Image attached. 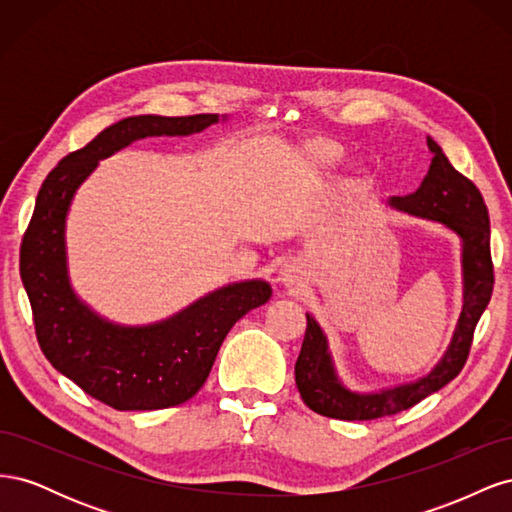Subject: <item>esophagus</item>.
Returning a JSON list of instances; mask_svg holds the SVG:
<instances>
[{
    "label": "esophagus",
    "instance_id": "34e87169",
    "mask_svg": "<svg viewBox=\"0 0 512 512\" xmlns=\"http://www.w3.org/2000/svg\"><path fill=\"white\" fill-rule=\"evenodd\" d=\"M299 271L297 269H294L292 265H284L282 269H280V282H284L286 286H299V275H297Z\"/></svg>",
    "mask_w": 512,
    "mask_h": 512
}]
</instances>
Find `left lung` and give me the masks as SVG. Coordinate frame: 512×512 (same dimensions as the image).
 Wrapping results in <instances>:
<instances>
[{
  "instance_id": "1",
  "label": "left lung",
  "mask_w": 512,
  "mask_h": 512,
  "mask_svg": "<svg viewBox=\"0 0 512 512\" xmlns=\"http://www.w3.org/2000/svg\"><path fill=\"white\" fill-rule=\"evenodd\" d=\"M427 145L433 160L421 188L408 196H395L391 205L418 218L442 222L463 241V309L453 342L429 376L382 393L359 395L339 384L327 350V337L322 335L318 322L305 314L307 329L294 365V380L305 406L322 416L339 421H371L408 410L457 378L468 361L474 329L489 305L495 282L489 213L483 194L468 177L455 170L440 145L433 138H427Z\"/></svg>"
}]
</instances>
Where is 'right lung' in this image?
Masks as SVG:
<instances>
[{
  "label": "right lung",
  "mask_w": 512,
  "mask_h": 512,
  "mask_svg": "<svg viewBox=\"0 0 512 512\" xmlns=\"http://www.w3.org/2000/svg\"><path fill=\"white\" fill-rule=\"evenodd\" d=\"M218 115H138L113 123L61 160L44 179L21 243V280L32 303L40 350L66 378L115 410H160L192 399L205 384L224 337L267 303L262 280L232 284L151 327H117L74 297L66 271L64 224L74 190L98 160L145 136H185Z\"/></svg>",
  "instance_id": "add662e5"
}]
</instances>
